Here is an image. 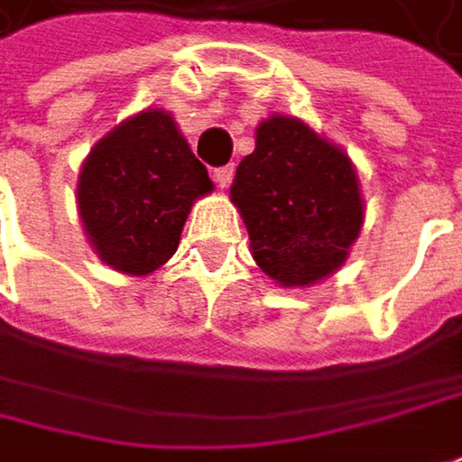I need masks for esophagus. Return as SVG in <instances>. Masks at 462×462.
Instances as JSON below:
<instances>
[{
  "instance_id": "34e87169",
  "label": "esophagus",
  "mask_w": 462,
  "mask_h": 462,
  "mask_svg": "<svg viewBox=\"0 0 462 462\" xmlns=\"http://www.w3.org/2000/svg\"><path fill=\"white\" fill-rule=\"evenodd\" d=\"M213 179H216V184H218L220 189H226L228 184H231V179H234V166L228 163V166H220L213 171Z\"/></svg>"
}]
</instances>
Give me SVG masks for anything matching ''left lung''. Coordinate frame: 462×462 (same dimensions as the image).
Listing matches in <instances>:
<instances>
[{
    "instance_id": "1",
    "label": "left lung",
    "mask_w": 462,
    "mask_h": 462,
    "mask_svg": "<svg viewBox=\"0 0 462 462\" xmlns=\"http://www.w3.org/2000/svg\"><path fill=\"white\" fill-rule=\"evenodd\" d=\"M231 199L257 265L281 286H310L335 273L364 223L348 155L289 116L257 127V148L239 163Z\"/></svg>"
}]
</instances>
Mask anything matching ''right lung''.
Wrapping results in <instances>:
<instances>
[{"label":"right lung","mask_w":462,"mask_h":462,"mask_svg":"<svg viewBox=\"0 0 462 462\" xmlns=\"http://www.w3.org/2000/svg\"><path fill=\"white\" fill-rule=\"evenodd\" d=\"M213 181L171 114L143 111L108 132L82 163L78 205L106 265L148 275L179 246L187 213Z\"/></svg>","instance_id":"1"}]
</instances>
